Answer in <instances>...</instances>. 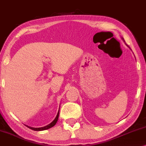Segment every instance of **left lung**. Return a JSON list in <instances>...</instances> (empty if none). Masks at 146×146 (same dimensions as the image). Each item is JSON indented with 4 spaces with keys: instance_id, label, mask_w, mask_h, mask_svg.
Wrapping results in <instances>:
<instances>
[{
    "instance_id": "left-lung-1",
    "label": "left lung",
    "mask_w": 146,
    "mask_h": 146,
    "mask_svg": "<svg viewBox=\"0 0 146 146\" xmlns=\"http://www.w3.org/2000/svg\"><path fill=\"white\" fill-rule=\"evenodd\" d=\"M121 39H122L123 40V42H125V41H124V40H123V38L122 37H121ZM125 45H126L127 46H127V44H125ZM129 47V46H128Z\"/></svg>"
}]
</instances>
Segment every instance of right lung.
Instances as JSON below:
<instances>
[{
    "instance_id": "1",
    "label": "right lung",
    "mask_w": 146,
    "mask_h": 146,
    "mask_svg": "<svg viewBox=\"0 0 146 146\" xmlns=\"http://www.w3.org/2000/svg\"><path fill=\"white\" fill-rule=\"evenodd\" d=\"M59 113H60V107H59L58 111L56 116L54 119V120L52 121L50 123H49L48 125H46V126L41 127H33L29 126V125H27V126L29 127V128L33 129V130H35V131H42V130H46V129H48L49 128H51L52 127L54 126V125H56V123H57L58 119V117H59Z\"/></svg>"
}]
</instances>
